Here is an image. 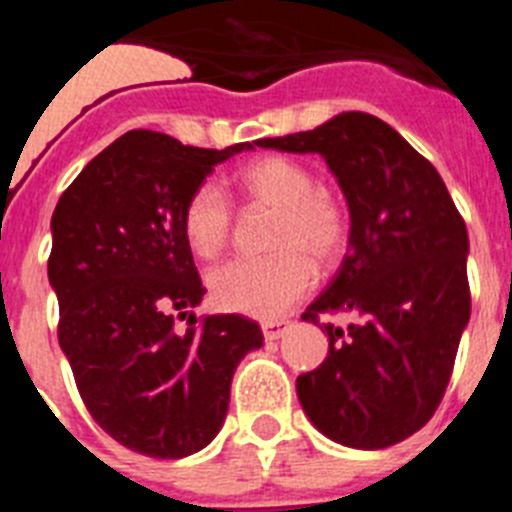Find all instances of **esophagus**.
I'll return each instance as SVG.
<instances>
[{"label":"esophagus","mask_w":512,"mask_h":512,"mask_svg":"<svg viewBox=\"0 0 512 512\" xmlns=\"http://www.w3.org/2000/svg\"><path fill=\"white\" fill-rule=\"evenodd\" d=\"M287 328L289 320H266V323H261L266 341H277V338H282L284 333H287Z\"/></svg>","instance_id":"obj_1"}]
</instances>
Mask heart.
<instances>
[{
  "mask_svg": "<svg viewBox=\"0 0 512 512\" xmlns=\"http://www.w3.org/2000/svg\"><path fill=\"white\" fill-rule=\"evenodd\" d=\"M235 189L253 205L274 210L261 259H233L210 271V295L217 307L251 318L274 320L300 302L315 284V266H333L351 233L346 202L333 189L315 184L302 161L279 153L243 164L233 176ZM233 233V210L212 182L194 187L182 207V235L189 251L212 261L225 251Z\"/></svg>",
  "mask_w": 512,
  "mask_h": 512,
  "instance_id": "1",
  "label": "heart"
}]
</instances>
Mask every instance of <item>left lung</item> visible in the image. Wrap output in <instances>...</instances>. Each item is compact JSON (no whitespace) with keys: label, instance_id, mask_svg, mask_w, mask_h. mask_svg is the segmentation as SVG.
<instances>
[{"label":"left lung","instance_id":"obj_1","mask_svg":"<svg viewBox=\"0 0 512 512\" xmlns=\"http://www.w3.org/2000/svg\"><path fill=\"white\" fill-rule=\"evenodd\" d=\"M261 148L320 153L348 212V253L302 320L359 312L346 330L323 323L328 356L297 377L302 410L351 449H387L436 413L469 323V235L428 158L384 120L341 112L315 130L261 138Z\"/></svg>","mask_w":512,"mask_h":512}]
</instances>
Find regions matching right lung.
Listing matches in <instances>:
<instances>
[{
	"mask_svg": "<svg viewBox=\"0 0 512 512\" xmlns=\"http://www.w3.org/2000/svg\"><path fill=\"white\" fill-rule=\"evenodd\" d=\"M246 148L212 151L130 130L84 166L53 210L58 343L99 428L153 459L205 449L228 413L235 366L264 343L243 315L189 312L205 287L182 207L212 166ZM176 314L187 331L175 330Z\"/></svg>",
	"mask_w": 512,
	"mask_h": 512,
	"instance_id": "right-lung-1",
	"label": "right lung"
}]
</instances>
